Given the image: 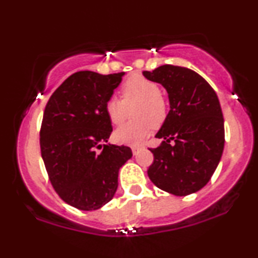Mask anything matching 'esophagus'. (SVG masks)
Here are the masks:
<instances>
[{"label":"esophagus","mask_w":258,"mask_h":258,"mask_svg":"<svg viewBox=\"0 0 258 258\" xmlns=\"http://www.w3.org/2000/svg\"><path fill=\"white\" fill-rule=\"evenodd\" d=\"M139 150H141V148H139V147H132V153H133V155H137Z\"/></svg>","instance_id":"obj_1"}]
</instances>
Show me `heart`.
<instances>
[{
    "label": "heart",
    "instance_id": "1",
    "mask_svg": "<svg viewBox=\"0 0 258 258\" xmlns=\"http://www.w3.org/2000/svg\"><path fill=\"white\" fill-rule=\"evenodd\" d=\"M122 100L111 97L105 103V112L112 125H120L130 115L136 120L125 123L114 132L115 142L128 146H138L150 128H158L167 116V102L160 92L159 86L141 75L131 76L121 87Z\"/></svg>",
    "mask_w": 258,
    "mask_h": 258
}]
</instances>
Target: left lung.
Instances as JSON below:
<instances>
[{
	"mask_svg": "<svg viewBox=\"0 0 258 258\" xmlns=\"http://www.w3.org/2000/svg\"><path fill=\"white\" fill-rule=\"evenodd\" d=\"M143 75L164 86L170 99V111L156 133L164 141L149 149L154 161L148 176L170 194L195 193L207 184L223 153L224 120L217 94L186 68L166 64Z\"/></svg>",
	"mask_w": 258,
	"mask_h": 258,
	"instance_id": "left-lung-1",
	"label": "left lung"
}]
</instances>
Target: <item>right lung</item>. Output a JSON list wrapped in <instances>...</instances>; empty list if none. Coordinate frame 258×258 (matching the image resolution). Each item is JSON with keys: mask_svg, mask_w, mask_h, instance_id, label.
Listing matches in <instances>:
<instances>
[{"mask_svg": "<svg viewBox=\"0 0 258 258\" xmlns=\"http://www.w3.org/2000/svg\"><path fill=\"white\" fill-rule=\"evenodd\" d=\"M123 74H73L44 108L40 147L55 193L79 210H98L114 197L131 148L106 144L112 132L105 103Z\"/></svg>", "mask_w": 258, "mask_h": 258, "instance_id": "add662e5", "label": "right lung"}]
</instances>
